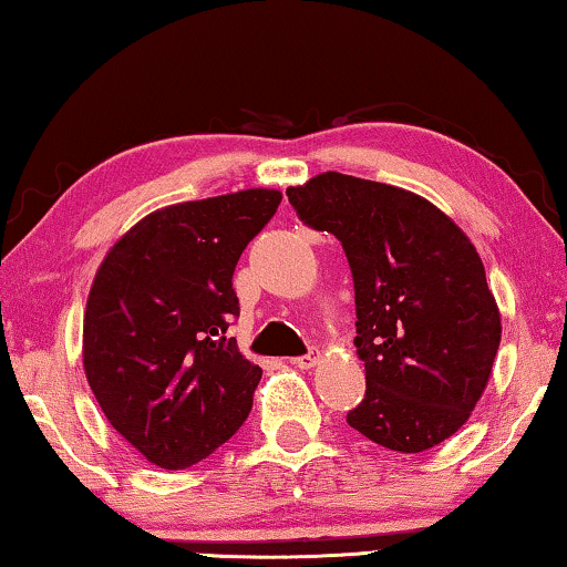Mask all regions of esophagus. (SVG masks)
Returning a JSON list of instances; mask_svg holds the SVG:
<instances>
[{"mask_svg":"<svg viewBox=\"0 0 567 567\" xmlns=\"http://www.w3.org/2000/svg\"><path fill=\"white\" fill-rule=\"evenodd\" d=\"M318 361H320V353L318 350H310V353H305V355H298V358H292V365H298V368H302V371H308V368H312V365H318Z\"/></svg>","mask_w":567,"mask_h":567,"instance_id":"34e87169","label":"esophagus"}]
</instances>
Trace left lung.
<instances>
[{
  "mask_svg": "<svg viewBox=\"0 0 567 567\" xmlns=\"http://www.w3.org/2000/svg\"><path fill=\"white\" fill-rule=\"evenodd\" d=\"M287 199L343 245L355 290L365 396L348 424L403 454L442 444L470 419L499 348V310L464 231L406 188L328 171Z\"/></svg>",
  "mask_w": 567,
  "mask_h": 567,
  "instance_id": "left-lung-1",
  "label": "left lung"
}]
</instances>
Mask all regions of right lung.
Wrapping results in <instances>:
<instances>
[{
    "label": "right lung",
    "instance_id": "add662e5",
    "mask_svg": "<svg viewBox=\"0 0 567 567\" xmlns=\"http://www.w3.org/2000/svg\"><path fill=\"white\" fill-rule=\"evenodd\" d=\"M280 202L247 188L166 206L97 269L83 320L87 383L111 426L161 470L206 460L249 416L262 368L229 338L231 277Z\"/></svg>",
    "mask_w": 567,
    "mask_h": 567
}]
</instances>
